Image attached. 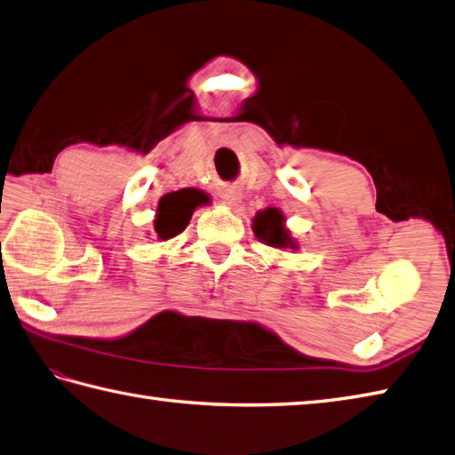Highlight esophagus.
<instances>
[{
	"label": "esophagus",
	"instance_id": "34e87169",
	"mask_svg": "<svg viewBox=\"0 0 455 455\" xmlns=\"http://www.w3.org/2000/svg\"><path fill=\"white\" fill-rule=\"evenodd\" d=\"M220 197H222V201L227 203V205H238L240 203V199H243V193H240V189H236V188H225L222 189V193H220Z\"/></svg>",
	"mask_w": 455,
	"mask_h": 455
}]
</instances>
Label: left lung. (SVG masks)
Segmentation results:
<instances>
[{"label": "left lung", "mask_w": 455, "mask_h": 455, "mask_svg": "<svg viewBox=\"0 0 455 455\" xmlns=\"http://www.w3.org/2000/svg\"><path fill=\"white\" fill-rule=\"evenodd\" d=\"M252 230L259 243H264L267 246L297 250V243L289 236V230L285 228L283 212L275 207H267L256 212V217L252 220Z\"/></svg>", "instance_id": "1"}]
</instances>
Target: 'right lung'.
Masks as SVG:
<instances>
[{"instance_id":"1","label":"right lung","mask_w":455,"mask_h":455,"mask_svg":"<svg viewBox=\"0 0 455 455\" xmlns=\"http://www.w3.org/2000/svg\"><path fill=\"white\" fill-rule=\"evenodd\" d=\"M199 205H203V196L197 189H180L164 196L158 203L156 219H154V233L160 240L178 236L189 225L193 211Z\"/></svg>"}]
</instances>
